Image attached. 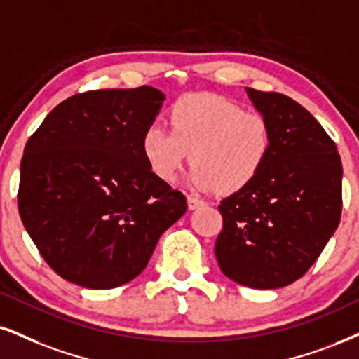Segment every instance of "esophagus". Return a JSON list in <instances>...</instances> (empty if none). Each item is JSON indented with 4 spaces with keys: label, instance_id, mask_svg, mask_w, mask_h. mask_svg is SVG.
<instances>
[{
    "label": "esophagus",
    "instance_id": "obj_1",
    "mask_svg": "<svg viewBox=\"0 0 359 359\" xmlns=\"http://www.w3.org/2000/svg\"><path fill=\"white\" fill-rule=\"evenodd\" d=\"M187 201H188L189 210H196V208H200L201 205H205V201L200 200V198H198V196H193V194H188Z\"/></svg>",
    "mask_w": 359,
    "mask_h": 359
}]
</instances>
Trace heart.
Wrapping results in <instances>:
<instances>
[{
	"label": "heart",
	"mask_w": 359,
	"mask_h": 359,
	"mask_svg": "<svg viewBox=\"0 0 359 359\" xmlns=\"http://www.w3.org/2000/svg\"><path fill=\"white\" fill-rule=\"evenodd\" d=\"M168 121L171 130L151 125L141 136V153L149 170L166 183L176 180L189 158L194 163L188 172L193 187L240 191L259 175L271 154L273 128L268 119L223 96H181L171 106Z\"/></svg>",
	"instance_id": "b5f03b06"
}]
</instances>
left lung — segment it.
Segmentation results:
<instances>
[{
  "label": "left lung",
  "mask_w": 359,
  "mask_h": 359,
  "mask_svg": "<svg viewBox=\"0 0 359 359\" xmlns=\"http://www.w3.org/2000/svg\"><path fill=\"white\" fill-rule=\"evenodd\" d=\"M273 128L266 165L219 205L223 229L215 255L224 276L276 290L311 268L341 218L343 166L333 140L302 104L246 88Z\"/></svg>",
  "instance_id": "8db88e82"
}]
</instances>
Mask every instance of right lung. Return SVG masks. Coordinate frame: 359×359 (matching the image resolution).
<instances>
[{
    "instance_id": "add662e5",
    "label": "right lung",
    "mask_w": 359,
    "mask_h": 359,
    "mask_svg": "<svg viewBox=\"0 0 359 359\" xmlns=\"http://www.w3.org/2000/svg\"><path fill=\"white\" fill-rule=\"evenodd\" d=\"M156 88L72 96L44 118L21 159L18 208L50 266L74 285L135 280L187 198L153 175L141 136L161 109Z\"/></svg>"
}]
</instances>
